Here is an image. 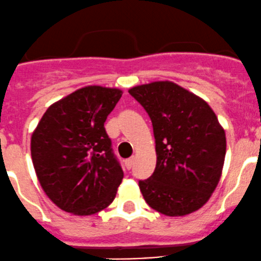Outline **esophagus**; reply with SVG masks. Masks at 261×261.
Masks as SVG:
<instances>
[{
  "instance_id": "34e87169",
  "label": "esophagus",
  "mask_w": 261,
  "mask_h": 261,
  "mask_svg": "<svg viewBox=\"0 0 261 261\" xmlns=\"http://www.w3.org/2000/svg\"><path fill=\"white\" fill-rule=\"evenodd\" d=\"M134 160H135V158H134V156L128 158V159H126V160H125V165H126V168H127V169H130V168L133 167Z\"/></svg>"
}]
</instances>
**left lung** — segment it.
<instances>
[{
  "instance_id": "obj_1",
  "label": "left lung",
  "mask_w": 261,
  "mask_h": 261,
  "mask_svg": "<svg viewBox=\"0 0 261 261\" xmlns=\"http://www.w3.org/2000/svg\"><path fill=\"white\" fill-rule=\"evenodd\" d=\"M152 123L156 167L139 181L146 203L165 216L201 208L220 181L226 155L225 130L201 97L169 81L128 89Z\"/></svg>"
}]
</instances>
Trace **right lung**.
<instances>
[{"label": "right lung", "instance_id": "obj_1", "mask_svg": "<svg viewBox=\"0 0 261 261\" xmlns=\"http://www.w3.org/2000/svg\"><path fill=\"white\" fill-rule=\"evenodd\" d=\"M122 96L117 88L87 86L46 110L31 136L41 188L63 211L89 216L116 197L123 172L105 130Z\"/></svg>", "mask_w": 261, "mask_h": 261}]
</instances>
